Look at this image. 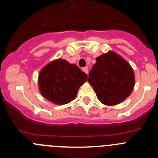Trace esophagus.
<instances>
[{
  "label": "esophagus",
  "mask_w": 158,
  "mask_h": 158,
  "mask_svg": "<svg viewBox=\"0 0 158 158\" xmlns=\"http://www.w3.org/2000/svg\"><path fill=\"white\" fill-rule=\"evenodd\" d=\"M82 70H83L84 72L86 74L88 75V73H89V69H88V68H86V67L85 68H83V69H82Z\"/></svg>",
  "instance_id": "obj_1"
}]
</instances>
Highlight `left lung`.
<instances>
[{"instance_id": "obj_1", "label": "left lung", "mask_w": 158, "mask_h": 158, "mask_svg": "<svg viewBox=\"0 0 158 158\" xmlns=\"http://www.w3.org/2000/svg\"><path fill=\"white\" fill-rule=\"evenodd\" d=\"M96 60L89 73V82L97 98L105 105L120 104L133 91L135 80L132 67L111 51Z\"/></svg>"}]
</instances>
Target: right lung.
<instances>
[{"label":"right lung","instance_id":"obj_1","mask_svg":"<svg viewBox=\"0 0 158 158\" xmlns=\"http://www.w3.org/2000/svg\"><path fill=\"white\" fill-rule=\"evenodd\" d=\"M88 76L75 64L64 59L54 60L43 67L39 75V89L49 101L62 105L75 99Z\"/></svg>","mask_w":158,"mask_h":158}]
</instances>
